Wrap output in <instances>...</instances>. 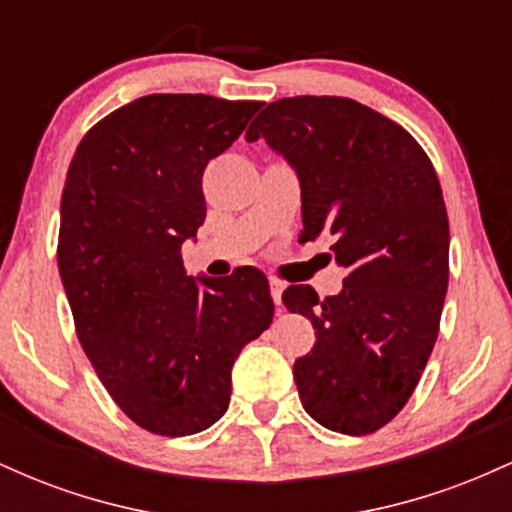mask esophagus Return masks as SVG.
I'll list each match as a JSON object with an SVG mask.
<instances>
[{
	"mask_svg": "<svg viewBox=\"0 0 512 512\" xmlns=\"http://www.w3.org/2000/svg\"><path fill=\"white\" fill-rule=\"evenodd\" d=\"M269 289H272V298H274L276 308H281V293H284L286 284H284V281H279V279H269Z\"/></svg>",
	"mask_w": 512,
	"mask_h": 512,
	"instance_id": "esophagus-1",
	"label": "esophagus"
}]
</instances>
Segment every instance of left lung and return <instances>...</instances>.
<instances>
[{
  "label": "left lung",
  "mask_w": 512,
  "mask_h": 512,
  "mask_svg": "<svg viewBox=\"0 0 512 512\" xmlns=\"http://www.w3.org/2000/svg\"><path fill=\"white\" fill-rule=\"evenodd\" d=\"M245 139L284 156L301 185L303 238L330 233L349 272L325 301L303 284L284 291L315 327V346L293 363L303 409L330 431H378L407 404L438 337L450 228L436 170L407 129L351 98H281Z\"/></svg>",
  "instance_id": "obj_1"
}]
</instances>
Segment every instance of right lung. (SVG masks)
<instances>
[{"label":"right lung","mask_w":512,"mask_h":512,"mask_svg":"<svg viewBox=\"0 0 512 512\" xmlns=\"http://www.w3.org/2000/svg\"><path fill=\"white\" fill-rule=\"evenodd\" d=\"M257 101L154 93L93 125L69 163L57 267L76 334L129 419L192 436L226 414L231 370L274 315L267 276H187L180 248L207 216L202 173Z\"/></svg>","instance_id":"add662e5"}]
</instances>
